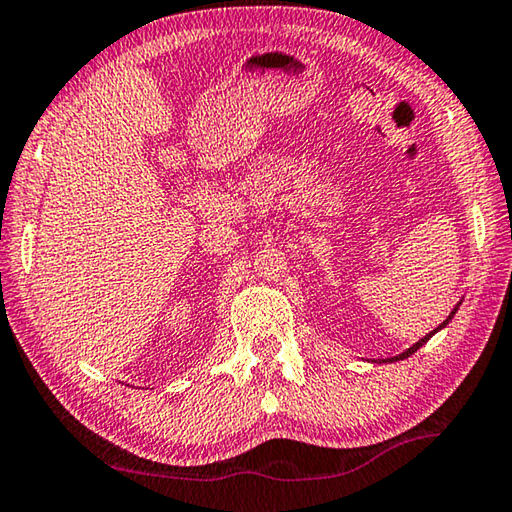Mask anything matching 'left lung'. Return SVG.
I'll use <instances>...</instances> for the list:
<instances>
[{
    "label": "left lung",
    "instance_id": "left-lung-1",
    "mask_svg": "<svg viewBox=\"0 0 512 512\" xmlns=\"http://www.w3.org/2000/svg\"><path fill=\"white\" fill-rule=\"evenodd\" d=\"M458 307H460V303H458L456 307H453V310H451V314H449V316H446V321H442V323H440V326H437V328H435L433 332H428V335H426V337H421L417 344H412V346L408 348V351H403V353H399V355H394V358H389V360H385V362H396V360H405V358H410V355H412V353H417V351H419V348H421V346H424V344L428 342V339H431V337L435 335V332H437V330H442V328H446V323H449V321L453 319V314H456V312H458Z\"/></svg>",
    "mask_w": 512,
    "mask_h": 512
}]
</instances>
